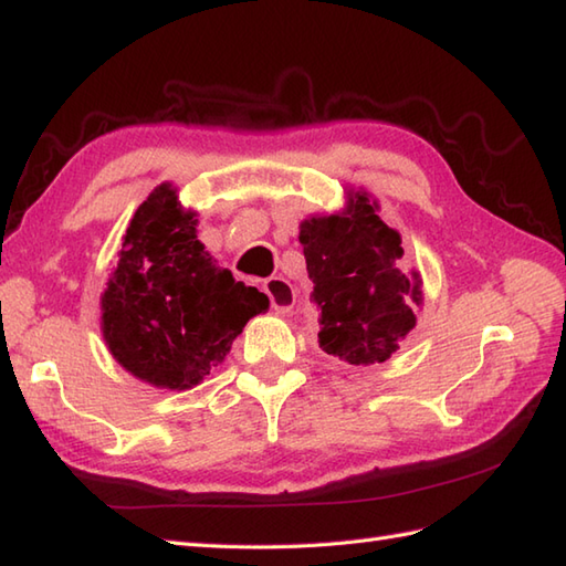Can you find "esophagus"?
<instances>
[{"label":"esophagus","instance_id":"1","mask_svg":"<svg viewBox=\"0 0 566 566\" xmlns=\"http://www.w3.org/2000/svg\"><path fill=\"white\" fill-rule=\"evenodd\" d=\"M264 292L270 296V304L274 314H290L296 304V292L294 286L284 280V276H270L268 282L262 284Z\"/></svg>","mask_w":566,"mask_h":566}]
</instances>
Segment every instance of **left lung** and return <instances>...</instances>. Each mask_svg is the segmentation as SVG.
Here are the masks:
<instances>
[{"instance_id": "8db88e82", "label": "left lung", "mask_w": 566, "mask_h": 566, "mask_svg": "<svg viewBox=\"0 0 566 566\" xmlns=\"http://www.w3.org/2000/svg\"><path fill=\"white\" fill-rule=\"evenodd\" d=\"M318 343L345 365H381L416 328L423 276L403 270L401 233L379 219V199L345 187L340 211L311 213L298 226Z\"/></svg>"}]
</instances>
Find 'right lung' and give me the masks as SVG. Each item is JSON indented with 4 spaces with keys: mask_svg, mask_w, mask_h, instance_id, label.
Returning a JSON list of instances; mask_svg holds the SVG:
<instances>
[{
    "mask_svg": "<svg viewBox=\"0 0 566 566\" xmlns=\"http://www.w3.org/2000/svg\"><path fill=\"white\" fill-rule=\"evenodd\" d=\"M197 211L172 182L155 187L128 221L99 296L102 335L130 377L187 391L219 367L252 316L270 308L235 282L197 238Z\"/></svg>",
    "mask_w": 566,
    "mask_h": 566,
    "instance_id": "obj_1",
    "label": "right lung"
}]
</instances>
